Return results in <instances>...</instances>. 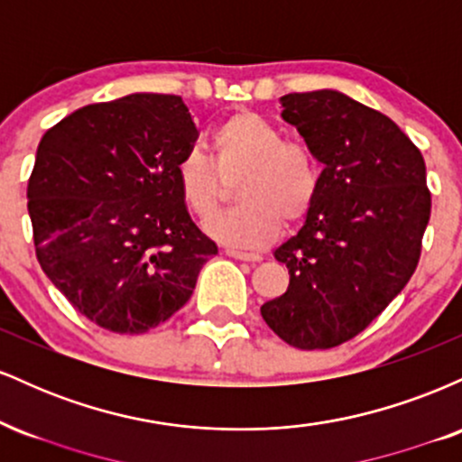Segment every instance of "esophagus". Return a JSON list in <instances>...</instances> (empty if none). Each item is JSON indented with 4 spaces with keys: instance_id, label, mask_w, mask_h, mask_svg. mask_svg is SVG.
Listing matches in <instances>:
<instances>
[{
    "instance_id": "esophagus-1",
    "label": "esophagus",
    "mask_w": 462,
    "mask_h": 462,
    "mask_svg": "<svg viewBox=\"0 0 462 462\" xmlns=\"http://www.w3.org/2000/svg\"><path fill=\"white\" fill-rule=\"evenodd\" d=\"M227 256L236 258V261H247V263H258L261 261V254H254V252H243V249H235V247H227L226 249Z\"/></svg>"
}]
</instances>
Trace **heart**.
<instances>
[{
  "mask_svg": "<svg viewBox=\"0 0 462 462\" xmlns=\"http://www.w3.org/2000/svg\"><path fill=\"white\" fill-rule=\"evenodd\" d=\"M213 162L189 150L176 164L180 198L198 219H209L223 205L226 183L238 177L242 206L206 224L215 241L256 249L272 243L282 219L298 224L310 213L321 189V167L310 147L289 141L263 115L243 110L210 134Z\"/></svg>",
  "mask_w": 462,
  "mask_h": 462,
  "instance_id": "1",
  "label": "heart"
}]
</instances>
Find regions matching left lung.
Masks as SVG:
<instances>
[{"instance_id":"8db88e82","label":"left lung","mask_w":462,"mask_h":462,"mask_svg":"<svg viewBox=\"0 0 462 462\" xmlns=\"http://www.w3.org/2000/svg\"><path fill=\"white\" fill-rule=\"evenodd\" d=\"M323 164L306 224L273 252L284 295L261 306L289 346L330 349L363 332L404 289L430 221L426 162L389 116L338 91L280 97Z\"/></svg>"}]
</instances>
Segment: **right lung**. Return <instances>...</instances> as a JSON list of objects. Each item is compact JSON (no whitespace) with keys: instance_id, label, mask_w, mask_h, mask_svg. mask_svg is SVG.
Here are the masks:
<instances>
[{"instance_id":"right-lung-1","label":"right lung","mask_w":462,"mask_h":462,"mask_svg":"<svg viewBox=\"0 0 462 462\" xmlns=\"http://www.w3.org/2000/svg\"><path fill=\"white\" fill-rule=\"evenodd\" d=\"M195 139L182 97L134 93L84 106L39 143L28 182L36 258L104 330L167 321L217 254L178 190L176 164Z\"/></svg>"}]
</instances>
